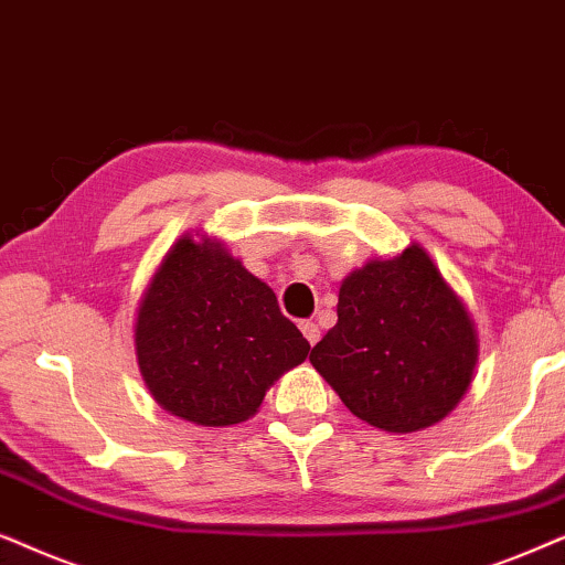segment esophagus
<instances>
[{
  "instance_id": "esophagus-1",
  "label": "esophagus",
  "mask_w": 565,
  "mask_h": 565,
  "mask_svg": "<svg viewBox=\"0 0 565 565\" xmlns=\"http://www.w3.org/2000/svg\"><path fill=\"white\" fill-rule=\"evenodd\" d=\"M299 330H302V335L307 338V343H310V345H315V343L320 341V328H318V322H312V320L299 322Z\"/></svg>"
}]
</instances>
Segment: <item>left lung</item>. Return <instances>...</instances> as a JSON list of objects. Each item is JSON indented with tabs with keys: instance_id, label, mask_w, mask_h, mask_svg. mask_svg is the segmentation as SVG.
Returning a JSON list of instances; mask_svg holds the SVG:
<instances>
[{
	"instance_id": "left-lung-1",
	"label": "left lung",
	"mask_w": 565,
	"mask_h": 565,
	"mask_svg": "<svg viewBox=\"0 0 565 565\" xmlns=\"http://www.w3.org/2000/svg\"><path fill=\"white\" fill-rule=\"evenodd\" d=\"M345 408L382 431L436 424L460 403L478 335L424 247L372 260L341 284L338 322L310 353Z\"/></svg>"
}]
</instances>
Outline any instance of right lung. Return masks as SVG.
I'll return each instance as SVG.
<instances>
[{
  "label": "right lung",
  "instance_id": "right-lung-1",
  "mask_svg": "<svg viewBox=\"0 0 565 565\" xmlns=\"http://www.w3.org/2000/svg\"><path fill=\"white\" fill-rule=\"evenodd\" d=\"M139 370L154 401L199 426L250 418L310 343L276 295L212 239H178L139 305Z\"/></svg>",
  "mask_w": 565,
  "mask_h": 565
}]
</instances>
